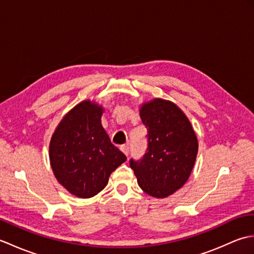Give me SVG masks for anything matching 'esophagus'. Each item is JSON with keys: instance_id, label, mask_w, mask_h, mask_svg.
I'll list each match as a JSON object with an SVG mask.
<instances>
[{"instance_id": "1", "label": "esophagus", "mask_w": 254, "mask_h": 254, "mask_svg": "<svg viewBox=\"0 0 254 254\" xmlns=\"http://www.w3.org/2000/svg\"><path fill=\"white\" fill-rule=\"evenodd\" d=\"M120 149H121V152L124 154V155H128V146L127 145H121V147H120Z\"/></svg>"}]
</instances>
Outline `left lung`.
<instances>
[{"label": "left lung", "instance_id": "1", "mask_svg": "<svg viewBox=\"0 0 254 254\" xmlns=\"http://www.w3.org/2000/svg\"><path fill=\"white\" fill-rule=\"evenodd\" d=\"M147 128V149L143 158L130 160L142 190L150 196L171 195L188 181L197 155V138L179 107L156 98L139 110Z\"/></svg>", "mask_w": 254, "mask_h": 254}]
</instances>
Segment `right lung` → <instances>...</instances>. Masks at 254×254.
Listing matches in <instances>:
<instances>
[{
    "instance_id": "add662e5",
    "label": "right lung",
    "mask_w": 254,
    "mask_h": 254,
    "mask_svg": "<svg viewBox=\"0 0 254 254\" xmlns=\"http://www.w3.org/2000/svg\"><path fill=\"white\" fill-rule=\"evenodd\" d=\"M101 106L82 101L68 111L51 137L49 157L57 180L80 198L104 189L109 177L127 160L101 126Z\"/></svg>"
}]
</instances>
